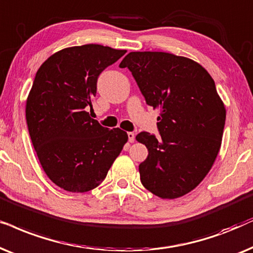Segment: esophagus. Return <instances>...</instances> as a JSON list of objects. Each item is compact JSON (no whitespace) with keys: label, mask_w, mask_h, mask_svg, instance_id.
<instances>
[{"label":"esophagus","mask_w":253,"mask_h":253,"mask_svg":"<svg viewBox=\"0 0 253 253\" xmlns=\"http://www.w3.org/2000/svg\"><path fill=\"white\" fill-rule=\"evenodd\" d=\"M127 135H128V142L133 143L134 140H135V135H134V133L128 132V133H127Z\"/></svg>","instance_id":"34e87169"}]
</instances>
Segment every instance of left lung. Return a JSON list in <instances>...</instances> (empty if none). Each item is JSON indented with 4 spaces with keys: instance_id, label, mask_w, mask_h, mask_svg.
I'll return each mask as SVG.
<instances>
[{
    "instance_id": "8db88e82",
    "label": "left lung",
    "mask_w": 253,
    "mask_h": 253,
    "mask_svg": "<svg viewBox=\"0 0 253 253\" xmlns=\"http://www.w3.org/2000/svg\"><path fill=\"white\" fill-rule=\"evenodd\" d=\"M128 68L146 102L160 109L161 137L141 132L148 149L139 166L141 183L162 199L194 190L220 151L225 107L214 80L193 60L166 52H130L119 65Z\"/></svg>"
}]
</instances>
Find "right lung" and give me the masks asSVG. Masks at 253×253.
<instances>
[{"instance_id":"right-lung-1","label":"right lung","mask_w":253,"mask_h":253,"mask_svg":"<svg viewBox=\"0 0 253 253\" xmlns=\"http://www.w3.org/2000/svg\"><path fill=\"white\" fill-rule=\"evenodd\" d=\"M87 43L63 48L40 66L26 99V123L47 177L65 191L83 193L105 179L128 140L90 118L97 80L126 53Z\"/></svg>"}]
</instances>
